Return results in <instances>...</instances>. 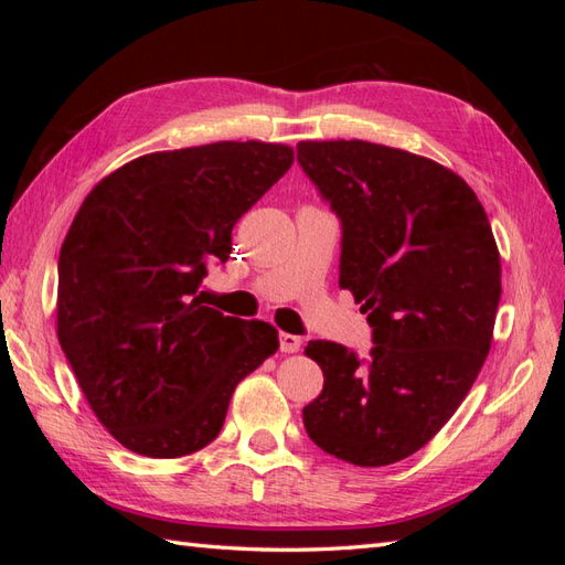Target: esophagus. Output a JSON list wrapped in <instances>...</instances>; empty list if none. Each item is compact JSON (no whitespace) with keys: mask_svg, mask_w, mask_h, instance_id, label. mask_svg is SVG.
<instances>
[{"mask_svg":"<svg viewBox=\"0 0 565 565\" xmlns=\"http://www.w3.org/2000/svg\"><path fill=\"white\" fill-rule=\"evenodd\" d=\"M301 338H298V334H291V332H279V350L284 352V354H294V352H298L301 350Z\"/></svg>","mask_w":565,"mask_h":565,"instance_id":"34e87169","label":"esophagus"}]
</instances>
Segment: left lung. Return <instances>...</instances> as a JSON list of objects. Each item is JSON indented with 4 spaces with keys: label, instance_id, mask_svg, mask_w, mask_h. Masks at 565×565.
<instances>
[{
    "label": "left lung",
    "instance_id": "left-lung-1",
    "mask_svg": "<svg viewBox=\"0 0 565 565\" xmlns=\"http://www.w3.org/2000/svg\"><path fill=\"white\" fill-rule=\"evenodd\" d=\"M298 162L342 223L340 286L374 330L371 354L313 340L322 393L308 437L354 466H388L447 425L481 371L500 255L481 201L435 160L366 140H301Z\"/></svg>",
    "mask_w": 565,
    "mask_h": 565
}]
</instances>
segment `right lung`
<instances>
[{
    "instance_id": "add662e5",
    "label": "right lung",
    "mask_w": 565,
    "mask_h": 565,
    "mask_svg": "<svg viewBox=\"0 0 565 565\" xmlns=\"http://www.w3.org/2000/svg\"><path fill=\"white\" fill-rule=\"evenodd\" d=\"M281 142L223 140L142 154L94 186L57 259V340L99 423L126 449L206 447L276 328L201 303L233 225L289 172Z\"/></svg>"
}]
</instances>
